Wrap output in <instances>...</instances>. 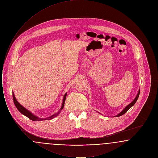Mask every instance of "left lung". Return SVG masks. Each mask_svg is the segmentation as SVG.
I'll list each match as a JSON object with an SVG mask.
<instances>
[{
	"mask_svg": "<svg viewBox=\"0 0 158 158\" xmlns=\"http://www.w3.org/2000/svg\"><path fill=\"white\" fill-rule=\"evenodd\" d=\"M140 89H139V91H138V93H137V95H136V97H135V99L130 103V104H129L128 105H127L121 111L120 113H119V114H118L117 115H116L115 116H114V117H120V116H121L122 115H123L124 114H125V113H126L127 111L130 108H131L133 105L135 104V102H136V101H137V99L139 98V95H140ZM99 114H101L100 113H99Z\"/></svg>",
	"mask_w": 158,
	"mask_h": 158,
	"instance_id": "obj_1",
	"label": "left lung"
}]
</instances>
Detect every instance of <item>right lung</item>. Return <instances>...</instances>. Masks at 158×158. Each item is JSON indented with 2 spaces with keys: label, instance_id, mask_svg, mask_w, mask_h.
<instances>
[{
  "label": "right lung",
  "instance_id": "add662e5",
  "mask_svg": "<svg viewBox=\"0 0 158 158\" xmlns=\"http://www.w3.org/2000/svg\"><path fill=\"white\" fill-rule=\"evenodd\" d=\"M12 95H13V99H14V102L15 104V105L16 107V108L18 109V110L21 113L23 114V115H24L25 116L27 117L28 118H29L30 120L32 121H43V120H52L54 118V117H57L59 114H60V111L63 110V107H64V101L66 100V95H67V93H66L63 97V102H62V105L61 106L60 108V110L57 112V113L53 114L52 115L50 116V117H48L47 118H41V117H38L37 116H36L35 115H34V114L31 113V111H30L29 110H28L27 109H26L25 107H23V105H21L18 102V101L16 100V99L15 98V95H14V93L13 92L12 94Z\"/></svg>",
  "mask_w": 158,
  "mask_h": 158
}]
</instances>
